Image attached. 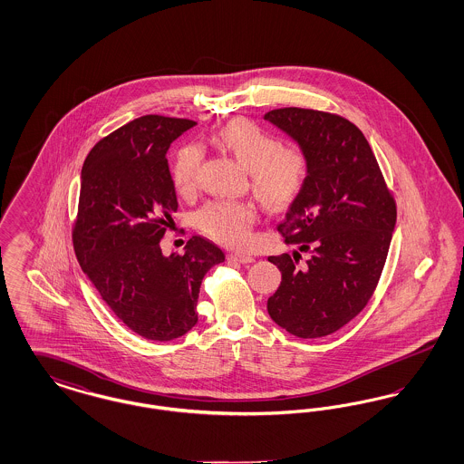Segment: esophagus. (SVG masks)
I'll list each match as a JSON object with an SVG mask.
<instances>
[{
    "label": "esophagus",
    "instance_id": "34e87169",
    "mask_svg": "<svg viewBox=\"0 0 464 464\" xmlns=\"http://www.w3.org/2000/svg\"><path fill=\"white\" fill-rule=\"evenodd\" d=\"M227 261L229 263H240V265H250V263H254V257L248 256V254H242V252H231L227 256Z\"/></svg>",
    "mask_w": 464,
    "mask_h": 464
}]
</instances>
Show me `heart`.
<instances>
[{
    "mask_svg": "<svg viewBox=\"0 0 464 464\" xmlns=\"http://www.w3.org/2000/svg\"><path fill=\"white\" fill-rule=\"evenodd\" d=\"M216 142L235 156L250 172L252 189L267 207H285L299 197L309 174L308 155L299 146H282L257 123L235 118L216 133ZM203 151L197 144L177 150L170 165V180L180 197L193 193ZM257 210L248 201H208L198 214L199 229L216 242L242 246L250 240Z\"/></svg>",
    "mask_w": 464,
    "mask_h": 464,
    "instance_id": "1",
    "label": "heart"
}]
</instances>
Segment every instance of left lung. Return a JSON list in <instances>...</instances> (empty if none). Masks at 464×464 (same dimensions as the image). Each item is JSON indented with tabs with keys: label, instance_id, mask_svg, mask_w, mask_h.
Listing matches in <instances>:
<instances>
[{
	"label": "left lung",
	"instance_id": "obj_1",
	"mask_svg": "<svg viewBox=\"0 0 464 464\" xmlns=\"http://www.w3.org/2000/svg\"><path fill=\"white\" fill-rule=\"evenodd\" d=\"M265 120L308 155V180L278 231L295 250L271 256L282 284L267 299L275 324L303 339L339 331L367 306L381 278L397 205L374 153L350 120L324 111L282 108Z\"/></svg>",
	"mask_w": 464,
	"mask_h": 464
}]
</instances>
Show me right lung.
Wrapping results in <instances>:
<instances>
[{
  "mask_svg": "<svg viewBox=\"0 0 464 464\" xmlns=\"http://www.w3.org/2000/svg\"><path fill=\"white\" fill-rule=\"evenodd\" d=\"M193 120L146 114L101 139L82 169L72 245L111 311L150 341L191 331L203 276L224 252L193 237L184 256L165 257L160 240L177 210L167 151Z\"/></svg>",
  "mask_w": 464,
  "mask_h": 464,
  "instance_id": "obj_1",
  "label": "right lung"
}]
</instances>
